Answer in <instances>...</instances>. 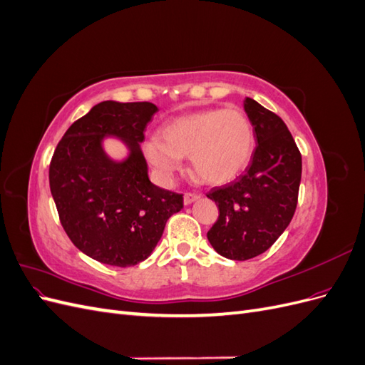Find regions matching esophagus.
I'll list each match as a JSON object with an SVG mask.
<instances>
[{
	"label": "esophagus",
	"mask_w": 365,
	"mask_h": 365,
	"mask_svg": "<svg viewBox=\"0 0 365 365\" xmlns=\"http://www.w3.org/2000/svg\"><path fill=\"white\" fill-rule=\"evenodd\" d=\"M200 197H201V196L196 195V193H185V195H184V204L189 205V204H192V202L200 200Z\"/></svg>",
	"instance_id": "obj_1"
}]
</instances>
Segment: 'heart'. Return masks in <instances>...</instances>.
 I'll return each instance as SVG.
<instances>
[{"label": "heart", "instance_id": "obj_1", "mask_svg": "<svg viewBox=\"0 0 365 365\" xmlns=\"http://www.w3.org/2000/svg\"><path fill=\"white\" fill-rule=\"evenodd\" d=\"M254 130L239 109H207L175 118L149 138L143 150L149 164L169 180L189 157L193 173L207 184H225L247 169L252 157Z\"/></svg>", "mask_w": 365, "mask_h": 365}]
</instances>
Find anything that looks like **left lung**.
<instances>
[{"label": "left lung", "mask_w": 365, "mask_h": 365, "mask_svg": "<svg viewBox=\"0 0 365 365\" xmlns=\"http://www.w3.org/2000/svg\"><path fill=\"white\" fill-rule=\"evenodd\" d=\"M244 108L257 140L251 163L237 180L207 193L219 207L208 242L231 260L256 257L280 237L295 213L302 181V153L284 121L250 97Z\"/></svg>", "instance_id": "obj_1"}]
</instances>
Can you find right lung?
<instances>
[{
  "instance_id": "add662e5",
  "label": "right lung",
  "mask_w": 365,
  "mask_h": 365,
  "mask_svg": "<svg viewBox=\"0 0 365 365\" xmlns=\"http://www.w3.org/2000/svg\"><path fill=\"white\" fill-rule=\"evenodd\" d=\"M158 108L149 102H101L65 132L50 163V190L61 224L86 256L126 268L155 250L168 219L182 208V195L152 184L140 143ZM125 143L117 162L103 140Z\"/></svg>"
}]
</instances>
